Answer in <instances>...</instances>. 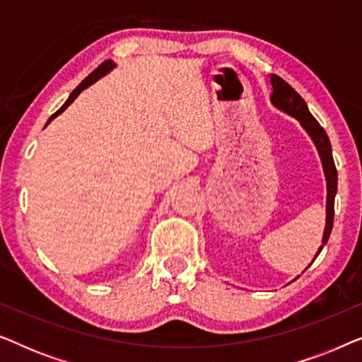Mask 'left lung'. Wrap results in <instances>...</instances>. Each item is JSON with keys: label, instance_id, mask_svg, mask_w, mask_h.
I'll return each mask as SVG.
<instances>
[{"label": "left lung", "instance_id": "obj_1", "mask_svg": "<svg viewBox=\"0 0 362 362\" xmlns=\"http://www.w3.org/2000/svg\"><path fill=\"white\" fill-rule=\"evenodd\" d=\"M270 83H272V88H274V92H272V97H270L272 103H274L276 108H280L281 112L295 117L296 120L301 123V127L308 132L311 140L315 141L316 148H318L321 163H323V170L326 176V189H328V196H326V226H325V234H323V244H321L318 252H316L315 255L316 259V257L320 255V252L323 250L326 242H328L331 229H333L334 196H336V191H338V171H336L333 153H331V143H329L328 135H326L325 128L316 122V118L310 113L306 102L300 97V93L296 92L290 83H286L284 78L275 76V74H272L270 76ZM296 279H298V276H296Z\"/></svg>", "mask_w": 362, "mask_h": 362}]
</instances>
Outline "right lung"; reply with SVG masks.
Returning a JSON list of instances; mask_svg holds the SVG:
<instances>
[{"instance_id":"add662e5","label":"right lung","mask_w":362,"mask_h":362,"mask_svg":"<svg viewBox=\"0 0 362 362\" xmlns=\"http://www.w3.org/2000/svg\"><path fill=\"white\" fill-rule=\"evenodd\" d=\"M113 67H115V64H113L112 61H105V62H102V64H100V66H98V67L95 69V71H93V72L90 74V76H88V77H86V78H83V81H82L81 83H78V86H77L76 88H74V92L71 93V95H69V98H67V100H66V103H64V105H62L61 108H59V110H57L56 113H54V115H52L51 118H49V120H47V123H46V125H49V123H51V122L54 120V118H56V117L59 115V113H62L64 110H66V108H67L69 105H71V103H72L74 100H76V98H77V95H78V93H81V92L83 90V88H87L88 86H92V83H93V82H97V81H98V78H100V77H103V76H105V74H107V72H110Z\"/></svg>"}]
</instances>
